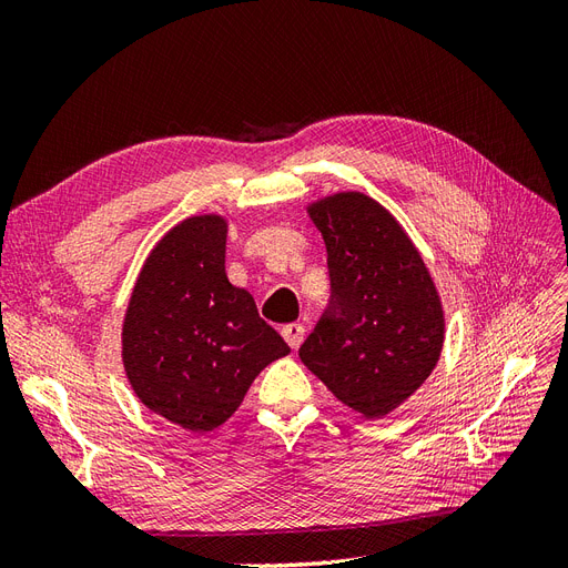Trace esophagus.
I'll use <instances>...</instances> for the list:
<instances>
[{
	"instance_id": "1",
	"label": "esophagus",
	"mask_w": 568,
	"mask_h": 568,
	"mask_svg": "<svg viewBox=\"0 0 568 568\" xmlns=\"http://www.w3.org/2000/svg\"><path fill=\"white\" fill-rule=\"evenodd\" d=\"M282 336L286 338V343L291 348H298L303 338H305V326L301 322H291V324H284L282 326Z\"/></svg>"
}]
</instances>
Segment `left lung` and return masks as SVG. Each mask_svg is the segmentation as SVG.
<instances>
[{"label": "left lung", "instance_id": "left-lung-1", "mask_svg": "<svg viewBox=\"0 0 568 568\" xmlns=\"http://www.w3.org/2000/svg\"><path fill=\"white\" fill-rule=\"evenodd\" d=\"M329 301L303 341V365L367 419L415 393L438 363L443 311L417 248L379 203L336 194L313 205Z\"/></svg>", "mask_w": 568, "mask_h": 568}]
</instances>
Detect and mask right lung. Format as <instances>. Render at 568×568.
Wrapping results in <instances>:
<instances>
[{
	"label": "right lung",
	"mask_w": 568,
	"mask_h": 568,
	"mask_svg": "<svg viewBox=\"0 0 568 568\" xmlns=\"http://www.w3.org/2000/svg\"><path fill=\"white\" fill-rule=\"evenodd\" d=\"M227 222H180L151 251L123 324V363L140 400L186 432L227 422L253 379L291 353L225 274Z\"/></svg>",
	"instance_id": "right-lung-1"
}]
</instances>
